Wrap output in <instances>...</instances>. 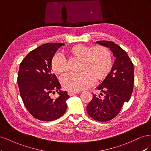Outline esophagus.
Here are the masks:
<instances>
[{
    "label": "esophagus",
    "instance_id": "obj_1",
    "mask_svg": "<svg viewBox=\"0 0 151 151\" xmlns=\"http://www.w3.org/2000/svg\"><path fill=\"white\" fill-rule=\"evenodd\" d=\"M80 93V91H68V95H70V96L74 95L76 94H78Z\"/></svg>",
    "mask_w": 151,
    "mask_h": 151
}]
</instances>
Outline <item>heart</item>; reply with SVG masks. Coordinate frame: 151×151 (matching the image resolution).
Returning <instances> with one entry per match:
<instances>
[{
  "instance_id": "obj_1",
  "label": "heart",
  "mask_w": 151,
  "mask_h": 151,
  "mask_svg": "<svg viewBox=\"0 0 151 151\" xmlns=\"http://www.w3.org/2000/svg\"><path fill=\"white\" fill-rule=\"evenodd\" d=\"M66 55L81 60L80 73H68L61 78V83L65 88L70 91H80L91 86L96 81L103 80L109 76L112 69V55L108 47L77 45L68 48ZM51 67L53 73L60 75L67 69L65 58L56 55L52 58Z\"/></svg>"
}]
</instances>
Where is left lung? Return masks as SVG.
<instances>
[{
    "label": "left lung",
    "mask_w": 151,
    "mask_h": 151,
    "mask_svg": "<svg viewBox=\"0 0 151 151\" xmlns=\"http://www.w3.org/2000/svg\"><path fill=\"white\" fill-rule=\"evenodd\" d=\"M96 43L109 47L116 59L109 76L96 88L102 93L99 96L93 93L86 111L94 120L106 122L115 117L125 102L130 99L134 83V65L127 52L114 42L99 41Z\"/></svg>",
    "instance_id": "obj_1"
}]
</instances>
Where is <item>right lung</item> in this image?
Wrapping results in <instances>:
<instances>
[{
    "instance_id": "add662e5",
    "label": "right lung",
    "mask_w": 151,
    "mask_h": 151,
    "mask_svg": "<svg viewBox=\"0 0 151 151\" xmlns=\"http://www.w3.org/2000/svg\"><path fill=\"white\" fill-rule=\"evenodd\" d=\"M63 43L48 42L31 51L19 66L17 84L20 95L26 109L35 118L52 121L65 113L67 91L60 90L61 85L52 73L51 61ZM56 91L59 96L52 99L50 95Z\"/></svg>"
}]
</instances>
